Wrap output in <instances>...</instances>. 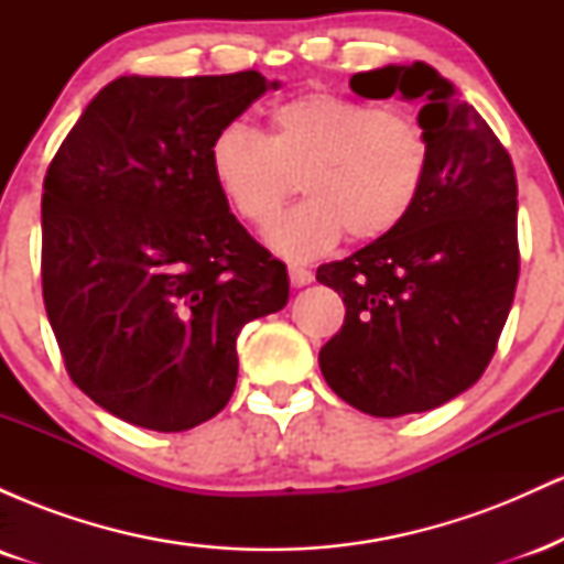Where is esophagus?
I'll use <instances>...</instances> for the list:
<instances>
[{"instance_id": "obj_1", "label": "esophagus", "mask_w": 564, "mask_h": 564, "mask_svg": "<svg viewBox=\"0 0 564 564\" xmlns=\"http://www.w3.org/2000/svg\"><path fill=\"white\" fill-rule=\"evenodd\" d=\"M289 278H291V286H307V283H313V270L302 268V264H289Z\"/></svg>"}]
</instances>
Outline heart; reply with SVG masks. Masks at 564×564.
<instances>
[{
  "instance_id": "obj_1",
  "label": "heart",
  "mask_w": 564,
  "mask_h": 564,
  "mask_svg": "<svg viewBox=\"0 0 564 564\" xmlns=\"http://www.w3.org/2000/svg\"><path fill=\"white\" fill-rule=\"evenodd\" d=\"M212 177L243 223L270 228L286 200L304 198L270 230L289 260H313L341 238L377 241L416 209L430 174V140L403 108L332 93L278 102L262 138L230 121L209 145Z\"/></svg>"
}]
</instances>
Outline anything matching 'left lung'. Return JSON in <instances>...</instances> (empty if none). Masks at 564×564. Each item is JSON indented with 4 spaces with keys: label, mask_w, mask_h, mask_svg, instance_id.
<instances>
[{
    "label": "left lung",
    "mask_w": 564,
    "mask_h": 564,
    "mask_svg": "<svg viewBox=\"0 0 564 564\" xmlns=\"http://www.w3.org/2000/svg\"><path fill=\"white\" fill-rule=\"evenodd\" d=\"M349 87L419 102L430 140L411 217L315 275L347 307L318 355L323 379L358 411L392 419L448 403L494 358L520 275L517 177L494 129L426 63L355 74Z\"/></svg>",
    "instance_id": "left-lung-1"
}]
</instances>
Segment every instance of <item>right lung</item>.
<instances>
[{
	"mask_svg": "<svg viewBox=\"0 0 564 564\" xmlns=\"http://www.w3.org/2000/svg\"><path fill=\"white\" fill-rule=\"evenodd\" d=\"M257 70L119 76L57 148L42 193V291L74 384L129 424L191 430L228 405L236 336L289 302L286 264L246 232L209 145Z\"/></svg>",
	"mask_w": 564,
	"mask_h": 564,
	"instance_id": "right-lung-1",
	"label": "right lung"
}]
</instances>
